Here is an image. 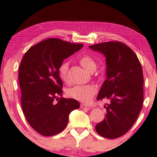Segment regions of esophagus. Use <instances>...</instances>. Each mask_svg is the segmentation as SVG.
Instances as JSON below:
<instances>
[{
	"instance_id": "esophagus-1",
	"label": "esophagus",
	"mask_w": 157,
	"mask_h": 157,
	"mask_svg": "<svg viewBox=\"0 0 157 157\" xmlns=\"http://www.w3.org/2000/svg\"><path fill=\"white\" fill-rule=\"evenodd\" d=\"M80 108H82V109H87V110L90 109V107L89 106H87V105H86V104H81Z\"/></svg>"
}]
</instances>
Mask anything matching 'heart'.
Instances as JSON below:
<instances>
[{"label":"heart","instance_id":"obj_1","mask_svg":"<svg viewBox=\"0 0 157 157\" xmlns=\"http://www.w3.org/2000/svg\"><path fill=\"white\" fill-rule=\"evenodd\" d=\"M79 63L88 72L93 73L97 68V64L94 59L90 56L84 55L79 58ZM68 69L69 62H63L58 68L59 77L62 80L67 81L68 78ZM97 92V88L95 85H79L70 88L67 90V95L79 101L88 103L93 99Z\"/></svg>","mask_w":157,"mask_h":157}]
</instances>
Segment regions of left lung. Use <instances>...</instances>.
Here are the masks:
<instances>
[{"mask_svg": "<svg viewBox=\"0 0 157 157\" xmlns=\"http://www.w3.org/2000/svg\"><path fill=\"white\" fill-rule=\"evenodd\" d=\"M104 54L106 79L98 93V100L108 99L105 118L95 126L99 135L119 137L135 124L144 103V75L141 64L134 51L120 42H108L89 46Z\"/></svg>", "mask_w": 157, "mask_h": 157, "instance_id": "obj_1", "label": "left lung"}]
</instances>
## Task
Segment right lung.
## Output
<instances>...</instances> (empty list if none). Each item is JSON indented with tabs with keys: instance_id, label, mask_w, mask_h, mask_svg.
Returning <instances> with one entry per match:
<instances>
[{
	"instance_id": "add662e5",
	"label": "right lung",
	"mask_w": 157,
	"mask_h": 157,
	"mask_svg": "<svg viewBox=\"0 0 157 157\" xmlns=\"http://www.w3.org/2000/svg\"><path fill=\"white\" fill-rule=\"evenodd\" d=\"M83 44L58 38L44 40L31 47L18 71L21 106L28 123L43 136H53L66 128L71 111L79 108L73 99L60 98L63 83L58 68L64 59L80 50Z\"/></svg>"
}]
</instances>
